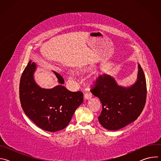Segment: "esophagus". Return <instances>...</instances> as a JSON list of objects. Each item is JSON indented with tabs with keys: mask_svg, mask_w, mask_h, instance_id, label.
Segmentation results:
<instances>
[{
	"mask_svg": "<svg viewBox=\"0 0 161 161\" xmlns=\"http://www.w3.org/2000/svg\"><path fill=\"white\" fill-rule=\"evenodd\" d=\"M92 94L90 92H85L84 94V97L85 99H90L92 98Z\"/></svg>",
	"mask_w": 161,
	"mask_h": 161,
	"instance_id": "esophagus-1",
	"label": "esophagus"
}]
</instances>
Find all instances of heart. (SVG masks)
<instances>
[{
	"label": "heart",
	"instance_id": "obj_1",
	"mask_svg": "<svg viewBox=\"0 0 161 161\" xmlns=\"http://www.w3.org/2000/svg\"><path fill=\"white\" fill-rule=\"evenodd\" d=\"M69 78H72V76H71V75H69Z\"/></svg>",
	"mask_w": 161,
	"mask_h": 161
}]
</instances>
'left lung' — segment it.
Segmentation results:
<instances>
[{
    "mask_svg": "<svg viewBox=\"0 0 161 161\" xmlns=\"http://www.w3.org/2000/svg\"><path fill=\"white\" fill-rule=\"evenodd\" d=\"M91 92L102 103L98 117L101 125L110 130L120 129L135 121L144 108L147 98L144 72L138 64L137 80L128 87L119 85L110 75H100Z\"/></svg>",
    "mask_w": 161,
    "mask_h": 161,
    "instance_id": "1",
    "label": "left lung"
}]
</instances>
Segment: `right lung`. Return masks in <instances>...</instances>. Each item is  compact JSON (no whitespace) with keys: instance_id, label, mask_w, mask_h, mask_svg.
<instances>
[{"instance_id":"obj_1","label":"right lung","mask_w":161,"mask_h":161,"mask_svg":"<svg viewBox=\"0 0 161 161\" xmlns=\"http://www.w3.org/2000/svg\"><path fill=\"white\" fill-rule=\"evenodd\" d=\"M37 65L30 60L22 73L19 83V99L26 115L39 127L57 132L69 124L77 108L83 102L80 91L71 92L62 85L63 78L53 71L60 85L53 88L40 87L34 74Z\"/></svg>"}]
</instances>
